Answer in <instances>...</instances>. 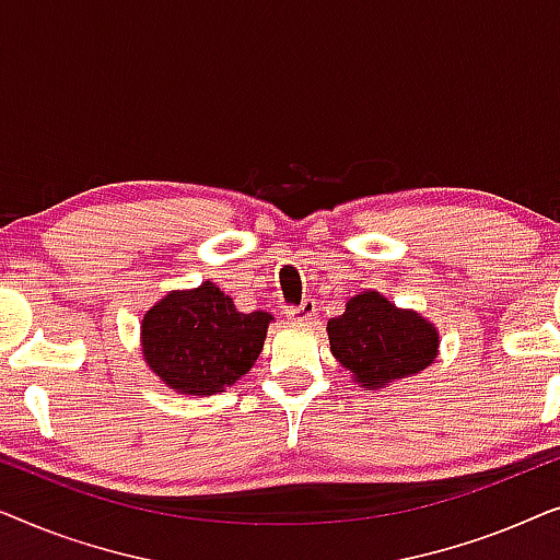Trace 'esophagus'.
Instances as JSON below:
<instances>
[{
	"label": "esophagus",
	"mask_w": 560,
	"mask_h": 560,
	"mask_svg": "<svg viewBox=\"0 0 560 560\" xmlns=\"http://www.w3.org/2000/svg\"><path fill=\"white\" fill-rule=\"evenodd\" d=\"M285 313H288L290 320H298V324H301V320H311L313 313H316V301L305 298L301 305H295V308H288Z\"/></svg>",
	"instance_id": "esophagus-1"
}]
</instances>
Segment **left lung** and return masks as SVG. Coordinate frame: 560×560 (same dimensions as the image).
<instances>
[{
    "mask_svg": "<svg viewBox=\"0 0 560 560\" xmlns=\"http://www.w3.org/2000/svg\"><path fill=\"white\" fill-rule=\"evenodd\" d=\"M331 354L364 389H385L416 377L439 357L435 324L412 308H397L377 290L349 298L339 318L326 326Z\"/></svg>",
    "mask_w": 560,
    "mask_h": 560,
    "instance_id": "left-lung-1",
    "label": "left lung"
}]
</instances>
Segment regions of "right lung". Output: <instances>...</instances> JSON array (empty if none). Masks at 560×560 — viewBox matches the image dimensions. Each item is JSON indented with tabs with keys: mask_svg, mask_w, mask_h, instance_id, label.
<instances>
[{
	"mask_svg": "<svg viewBox=\"0 0 560 560\" xmlns=\"http://www.w3.org/2000/svg\"><path fill=\"white\" fill-rule=\"evenodd\" d=\"M272 316L240 313L211 280L171 290L142 316V359L178 395H217L255 366Z\"/></svg>",
	"mask_w": 560,
	"mask_h": 560,
	"instance_id": "add662e5",
	"label": "right lung"
}]
</instances>
